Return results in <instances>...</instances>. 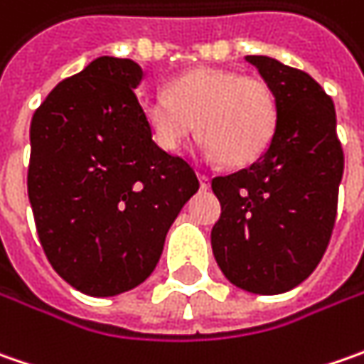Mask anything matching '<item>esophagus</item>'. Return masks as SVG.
<instances>
[{
	"label": "esophagus",
	"instance_id": "obj_1",
	"mask_svg": "<svg viewBox=\"0 0 364 364\" xmlns=\"http://www.w3.org/2000/svg\"><path fill=\"white\" fill-rule=\"evenodd\" d=\"M198 178H200V188L206 190L208 186H210V178L204 174V172H198Z\"/></svg>",
	"mask_w": 364,
	"mask_h": 364
}]
</instances>
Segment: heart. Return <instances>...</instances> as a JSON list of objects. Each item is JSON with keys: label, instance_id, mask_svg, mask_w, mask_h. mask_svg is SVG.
I'll list each match as a JSON object with an SVG mask.
<instances>
[{"label": "heart", "instance_id": "obj_1", "mask_svg": "<svg viewBox=\"0 0 364 364\" xmlns=\"http://www.w3.org/2000/svg\"><path fill=\"white\" fill-rule=\"evenodd\" d=\"M139 111L156 146L176 151L194 132L208 160L247 166L259 160L277 129L272 87L227 68H192L170 80L166 92L144 95Z\"/></svg>", "mask_w": 364, "mask_h": 364}]
</instances>
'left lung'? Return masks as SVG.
<instances>
[{"label":"left lung","mask_w":364,"mask_h":364,"mask_svg":"<svg viewBox=\"0 0 364 364\" xmlns=\"http://www.w3.org/2000/svg\"><path fill=\"white\" fill-rule=\"evenodd\" d=\"M245 58L272 87L277 129L255 164L213 178L220 218L210 243L232 286L273 296L301 284L324 255L344 154L334 103L314 78L269 56Z\"/></svg>","instance_id":"8db88e82"}]
</instances>
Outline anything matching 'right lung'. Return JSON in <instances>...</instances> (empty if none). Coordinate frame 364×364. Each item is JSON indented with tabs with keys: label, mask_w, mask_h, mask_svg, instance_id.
<instances>
[{
	"label": "right lung",
	"mask_w": 364,
	"mask_h": 364,
	"mask_svg": "<svg viewBox=\"0 0 364 364\" xmlns=\"http://www.w3.org/2000/svg\"><path fill=\"white\" fill-rule=\"evenodd\" d=\"M141 78L129 58L101 56L58 82L30 125L40 243L54 272L95 298L146 282L200 186L188 161L151 139L133 91Z\"/></svg>",
	"instance_id": "1"
}]
</instances>
